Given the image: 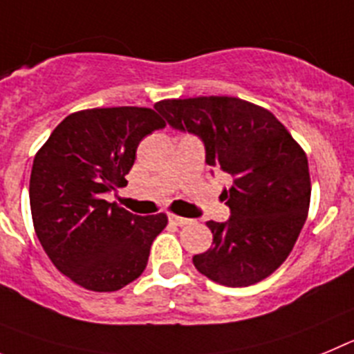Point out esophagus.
I'll return each instance as SVG.
<instances>
[{"instance_id": "34e87169", "label": "esophagus", "mask_w": 354, "mask_h": 354, "mask_svg": "<svg viewBox=\"0 0 354 354\" xmlns=\"http://www.w3.org/2000/svg\"><path fill=\"white\" fill-rule=\"evenodd\" d=\"M169 222L174 225H185L189 224V218H185V216H180V215H174V213H171L169 215Z\"/></svg>"}]
</instances>
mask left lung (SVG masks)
<instances>
[{
    "label": "left lung",
    "instance_id": "left-lung-1",
    "mask_svg": "<svg viewBox=\"0 0 354 354\" xmlns=\"http://www.w3.org/2000/svg\"><path fill=\"white\" fill-rule=\"evenodd\" d=\"M155 109L173 129L205 142L206 162L232 176L227 222H206L213 247L194 266L213 282L247 288L288 259L310 205L304 148L264 107L236 97L169 98Z\"/></svg>",
    "mask_w": 354,
    "mask_h": 354
}]
</instances>
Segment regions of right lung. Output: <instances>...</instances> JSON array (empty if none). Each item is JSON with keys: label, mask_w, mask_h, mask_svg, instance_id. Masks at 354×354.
<instances>
[{"label": "right lung", "mask_w": 354, "mask_h": 354, "mask_svg": "<svg viewBox=\"0 0 354 354\" xmlns=\"http://www.w3.org/2000/svg\"><path fill=\"white\" fill-rule=\"evenodd\" d=\"M164 127L160 114L148 107L77 111L35 155V232L54 266L81 288L118 291L145 272L167 215H132L104 194L125 187L139 142Z\"/></svg>", "instance_id": "add662e5"}]
</instances>
